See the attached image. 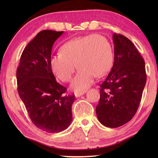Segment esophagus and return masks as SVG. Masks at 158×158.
<instances>
[{"instance_id":"esophagus-1","label":"esophagus","mask_w":158,"mask_h":158,"mask_svg":"<svg viewBox=\"0 0 158 158\" xmlns=\"http://www.w3.org/2000/svg\"><path fill=\"white\" fill-rule=\"evenodd\" d=\"M85 93V90H83V91H81V92H75V97H79V96H82V95H83Z\"/></svg>"}]
</instances>
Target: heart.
<instances>
[{
    "label": "heart",
    "mask_w": 158,
    "mask_h": 158,
    "mask_svg": "<svg viewBox=\"0 0 158 158\" xmlns=\"http://www.w3.org/2000/svg\"><path fill=\"white\" fill-rule=\"evenodd\" d=\"M113 62V49L109 40L98 35H89L66 42L61 53L52 56L50 65L54 75L68 82L75 72H78L71 88L80 91L92 84L95 76L100 77L109 71Z\"/></svg>",
    "instance_id": "1"
}]
</instances>
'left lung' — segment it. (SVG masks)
I'll return each instance as SVG.
<instances>
[{"label": "left lung", "instance_id": "8db88e82", "mask_svg": "<svg viewBox=\"0 0 158 158\" xmlns=\"http://www.w3.org/2000/svg\"><path fill=\"white\" fill-rule=\"evenodd\" d=\"M114 63L100 85V98L96 108L99 122L108 127L122 126L138 110L147 81L145 64L132 41L114 33Z\"/></svg>", "mask_w": 158, "mask_h": 158}]
</instances>
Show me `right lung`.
I'll return each mask as SVG.
<instances>
[{
  "instance_id": "add662e5",
  "label": "right lung",
  "mask_w": 158,
  "mask_h": 158,
  "mask_svg": "<svg viewBox=\"0 0 158 158\" xmlns=\"http://www.w3.org/2000/svg\"><path fill=\"white\" fill-rule=\"evenodd\" d=\"M64 31L39 32L22 53L17 69L18 91L32 123L48 133L62 132L72 122L75 95L66 96L50 65L53 43Z\"/></svg>"
}]
</instances>
